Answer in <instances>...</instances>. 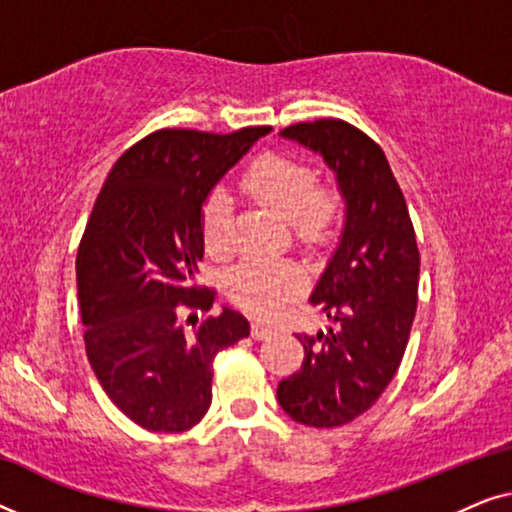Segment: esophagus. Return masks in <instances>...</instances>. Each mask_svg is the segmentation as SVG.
<instances>
[{
  "label": "esophagus",
  "instance_id": "1",
  "mask_svg": "<svg viewBox=\"0 0 512 512\" xmlns=\"http://www.w3.org/2000/svg\"><path fill=\"white\" fill-rule=\"evenodd\" d=\"M272 333H275V328L270 324H263V321H254V324H251V338L254 340H265L270 338Z\"/></svg>",
  "mask_w": 512,
  "mask_h": 512
}]
</instances>
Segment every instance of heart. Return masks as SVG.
<instances>
[{
	"label": "heart",
	"instance_id": "b5f03b06",
	"mask_svg": "<svg viewBox=\"0 0 512 512\" xmlns=\"http://www.w3.org/2000/svg\"><path fill=\"white\" fill-rule=\"evenodd\" d=\"M242 186L251 198L289 221L300 242L314 244L331 233L342 198L333 186H319L310 165L286 156H261L244 172ZM233 202L226 191H214L202 209V240L216 256L230 251ZM303 277L289 261L249 258L233 268L226 286L230 298L254 314H270L300 289Z\"/></svg>",
	"mask_w": 512,
	"mask_h": 512
}]
</instances>
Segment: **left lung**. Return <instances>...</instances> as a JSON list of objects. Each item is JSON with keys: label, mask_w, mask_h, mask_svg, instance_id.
<instances>
[{"label": "left lung", "mask_w": 512, "mask_h": 512, "mask_svg": "<svg viewBox=\"0 0 512 512\" xmlns=\"http://www.w3.org/2000/svg\"><path fill=\"white\" fill-rule=\"evenodd\" d=\"M319 153L345 200V223L312 291L331 326L296 335L298 373L277 384L293 422L333 429L363 415L394 380L417 310L419 251L387 156L354 125L333 118L279 132Z\"/></svg>", "instance_id": "1"}]
</instances>
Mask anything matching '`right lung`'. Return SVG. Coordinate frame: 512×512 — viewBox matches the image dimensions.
<instances>
[{
  "label": "right lung",
  "mask_w": 512,
  "mask_h": 512,
  "mask_svg": "<svg viewBox=\"0 0 512 512\" xmlns=\"http://www.w3.org/2000/svg\"><path fill=\"white\" fill-rule=\"evenodd\" d=\"M272 128L233 135L158 130L111 167L76 254V289L90 368L111 403L149 431L191 429L212 405L214 356L249 335L209 310L195 282L205 254L202 207L214 186Z\"/></svg>",
  "instance_id": "1"
}]
</instances>
